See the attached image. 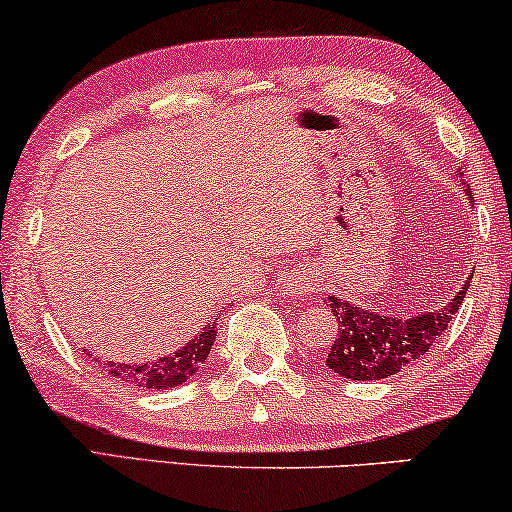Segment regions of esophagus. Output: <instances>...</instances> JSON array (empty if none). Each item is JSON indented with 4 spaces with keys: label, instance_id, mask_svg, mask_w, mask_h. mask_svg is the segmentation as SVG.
Instances as JSON below:
<instances>
[{
    "label": "esophagus",
    "instance_id": "esophagus-1",
    "mask_svg": "<svg viewBox=\"0 0 512 512\" xmlns=\"http://www.w3.org/2000/svg\"><path fill=\"white\" fill-rule=\"evenodd\" d=\"M312 286H314V283H312V278H309V276H293V278H290V283H288V293L290 295H307L309 293V290H312Z\"/></svg>",
    "mask_w": 512,
    "mask_h": 512
}]
</instances>
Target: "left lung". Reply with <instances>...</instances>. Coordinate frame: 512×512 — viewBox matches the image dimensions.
<instances>
[{"label": "left lung", "instance_id": "8db88e82", "mask_svg": "<svg viewBox=\"0 0 512 512\" xmlns=\"http://www.w3.org/2000/svg\"><path fill=\"white\" fill-rule=\"evenodd\" d=\"M465 193L472 203L468 184ZM470 281L472 276L465 278L463 288L439 309H420L411 316L383 314L380 309H364L361 304L328 295L338 321V335L326 357V366L347 380H383L399 373L430 352L435 340L449 328Z\"/></svg>", "mask_w": 512, "mask_h": 512}]
</instances>
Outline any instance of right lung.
<instances>
[{
	"mask_svg": "<svg viewBox=\"0 0 512 512\" xmlns=\"http://www.w3.org/2000/svg\"><path fill=\"white\" fill-rule=\"evenodd\" d=\"M217 323L212 321L200 331L196 338H191L177 352L165 354L144 364H115V361H103L108 375H113L120 383L139 387V390H170V387L184 385L191 375L198 373L200 364L208 359L212 345H215ZM87 352V349H84ZM94 359V354H89ZM96 361V359H94Z\"/></svg>",
	"mask_w": 512,
	"mask_h": 512,
	"instance_id": "1",
	"label": "right lung"
}]
</instances>
